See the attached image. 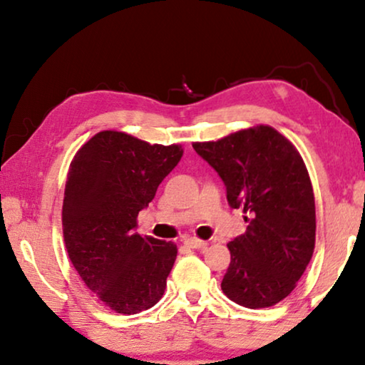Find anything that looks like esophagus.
<instances>
[{
	"instance_id": "obj_1",
	"label": "esophagus",
	"mask_w": 365,
	"mask_h": 365,
	"mask_svg": "<svg viewBox=\"0 0 365 365\" xmlns=\"http://www.w3.org/2000/svg\"><path fill=\"white\" fill-rule=\"evenodd\" d=\"M184 244L191 249H204L207 246L206 241H201V239H196V237H186L184 239Z\"/></svg>"
}]
</instances>
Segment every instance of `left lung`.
Segmentation results:
<instances>
[{
    "mask_svg": "<svg viewBox=\"0 0 365 365\" xmlns=\"http://www.w3.org/2000/svg\"><path fill=\"white\" fill-rule=\"evenodd\" d=\"M192 148L222 179L229 206L247 214L246 232L227 244L231 264L222 292L249 309L281 302L316 244V202L301 154L264 124Z\"/></svg>",
    "mask_w": 365,
    "mask_h": 365,
    "instance_id": "left-lung-1",
    "label": "left lung"
}]
</instances>
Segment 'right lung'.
<instances>
[{
	"instance_id": "right-lung-1",
	"label": "right lung",
	"mask_w": 365,
	"mask_h": 365,
	"mask_svg": "<svg viewBox=\"0 0 365 365\" xmlns=\"http://www.w3.org/2000/svg\"><path fill=\"white\" fill-rule=\"evenodd\" d=\"M181 158L179 144L101 131L69 166L63 201L68 256L89 291L118 314L146 311L166 289L178 247L138 234V214Z\"/></svg>"
}]
</instances>
